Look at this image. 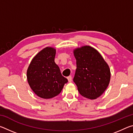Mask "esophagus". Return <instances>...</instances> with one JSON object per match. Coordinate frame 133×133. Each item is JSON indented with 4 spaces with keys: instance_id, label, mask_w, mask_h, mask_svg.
<instances>
[{
    "instance_id": "1",
    "label": "esophagus",
    "mask_w": 133,
    "mask_h": 133,
    "mask_svg": "<svg viewBox=\"0 0 133 133\" xmlns=\"http://www.w3.org/2000/svg\"><path fill=\"white\" fill-rule=\"evenodd\" d=\"M67 80H68L69 82H71L72 81V77L71 76H69V77H67Z\"/></svg>"
}]
</instances>
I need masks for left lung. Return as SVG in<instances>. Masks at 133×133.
Listing matches in <instances>:
<instances>
[{
	"label": "left lung",
	"instance_id": "1",
	"mask_svg": "<svg viewBox=\"0 0 133 133\" xmlns=\"http://www.w3.org/2000/svg\"><path fill=\"white\" fill-rule=\"evenodd\" d=\"M76 59L74 82L80 94L94 100L100 97L107 88L111 73L108 64L98 51L90 46L75 49Z\"/></svg>",
	"mask_w": 133,
	"mask_h": 133
}]
</instances>
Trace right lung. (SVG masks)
<instances>
[{
  "mask_svg": "<svg viewBox=\"0 0 133 133\" xmlns=\"http://www.w3.org/2000/svg\"><path fill=\"white\" fill-rule=\"evenodd\" d=\"M56 52L55 48H45L33 58L27 70V79L30 88L42 98L57 96L68 82L55 63Z\"/></svg>",
  "mask_w": 133,
  "mask_h": 133,
  "instance_id": "1",
  "label": "right lung"
}]
</instances>
